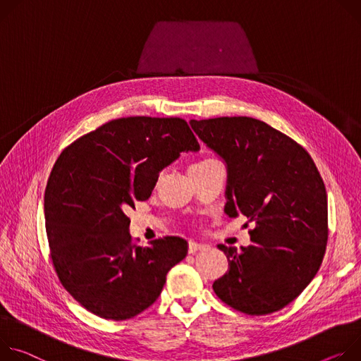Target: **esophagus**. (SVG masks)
<instances>
[{
    "label": "esophagus",
    "instance_id": "obj_1",
    "mask_svg": "<svg viewBox=\"0 0 361 361\" xmlns=\"http://www.w3.org/2000/svg\"><path fill=\"white\" fill-rule=\"evenodd\" d=\"M205 248H207L205 244H199L196 241H189V254H195V252L205 250Z\"/></svg>",
    "mask_w": 361,
    "mask_h": 361
}]
</instances>
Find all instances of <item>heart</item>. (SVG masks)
<instances>
[{
	"mask_svg": "<svg viewBox=\"0 0 361 361\" xmlns=\"http://www.w3.org/2000/svg\"><path fill=\"white\" fill-rule=\"evenodd\" d=\"M214 164H218L216 160H214V159H204V160H201V162L195 164V165L190 168V171H195V169H202V168H207V166L214 165Z\"/></svg>",
	"mask_w": 361,
	"mask_h": 361,
	"instance_id": "b5f03b06",
	"label": "heart"
}]
</instances>
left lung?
Listing matches in <instances>:
<instances>
[{
  "mask_svg": "<svg viewBox=\"0 0 361 361\" xmlns=\"http://www.w3.org/2000/svg\"><path fill=\"white\" fill-rule=\"evenodd\" d=\"M226 166L225 214L254 224L251 244L218 245L228 271L214 283L232 308L264 315L294 301L323 262L327 193L308 152L261 120L238 116L190 120Z\"/></svg>",
  "mask_w": 361,
  "mask_h": 361,
  "instance_id": "8db88e82",
  "label": "left lung"
}]
</instances>
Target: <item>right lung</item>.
I'll list each match as a JSON object with an SVG mask.
<instances>
[{"label": "right lung", "mask_w": 361, "mask_h": 361, "mask_svg": "<svg viewBox=\"0 0 361 361\" xmlns=\"http://www.w3.org/2000/svg\"><path fill=\"white\" fill-rule=\"evenodd\" d=\"M199 143L179 117H123L66 147L44 193L49 245L64 288L90 312L120 322L150 307L166 274L188 254L179 236L132 244L135 201H146L159 173Z\"/></svg>", "instance_id": "right-lung-1"}]
</instances>
